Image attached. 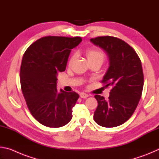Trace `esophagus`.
<instances>
[{"instance_id": "esophagus-1", "label": "esophagus", "mask_w": 159, "mask_h": 159, "mask_svg": "<svg viewBox=\"0 0 159 159\" xmlns=\"http://www.w3.org/2000/svg\"><path fill=\"white\" fill-rule=\"evenodd\" d=\"M89 96L88 95V94H86V93H81L80 94V97L81 98H87Z\"/></svg>"}]
</instances>
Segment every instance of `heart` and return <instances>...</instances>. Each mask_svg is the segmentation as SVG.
I'll return each instance as SVG.
<instances>
[{
    "label": "heart",
    "mask_w": 159,
    "mask_h": 159,
    "mask_svg": "<svg viewBox=\"0 0 159 159\" xmlns=\"http://www.w3.org/2000/svg\"><path fill=\"white\" fill-rule=\"evenodd\" d=\"M86 55H87V58L88 60V61H99L102 63L104 60V52L101 51L100 50L95 49V48H92V49H89L86 52ZM76 57V55H73L70 57L69 60V66H71L72 63L74 62Z\"/></svg>",
    "instance_id": "b5f03b06"
}]
</instances>
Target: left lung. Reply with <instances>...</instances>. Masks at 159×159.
Instances as JSON below:
<instances>
[{
  "mask_svg": "<svg viewBox=\"0 0 159 159\" xmlns=\"http://www.w3.org/2000/svg\"><path fill=\"white\" fill-rule=\"evenodd\" d=\"M90 41L108 56L109 66L102 82L112 88L108 100L95 95L98 106L94 120L102 127H116L131 117L141 98L144 75L140 59L127 43L116 37H97Z\"/></svg>",
  "mask_w": 159,
  "mask_h": 159,
  "instance_id": "8db88e82",
  "label": "left lung"
}]
</instances>
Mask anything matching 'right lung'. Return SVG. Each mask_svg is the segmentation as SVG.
<instances>
[{
	"mask_svg": "<svg viewBox=\"0 0 159 159\" xmlns=\"http://www.w3.org/2000/svg\"><path fill=\"white\" fill-rule=\"evenodd\" d=\"M80 37L46 36L31 44L24 54L20 83L27 107L35 119L50 128L66 125L79 98L75 92L57 90V76L65 71L71 49Z\"/></svg>",
	"mask_w": 159,
	"mask_h": 159,
	"instance_id": "obj_1",
	"label": "right lung"
}]
</instances>
